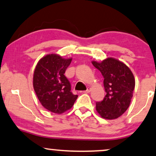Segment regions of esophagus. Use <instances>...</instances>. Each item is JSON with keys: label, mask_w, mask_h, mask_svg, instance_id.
Listing matches in <instances>:
<instances>
[{"label": "esophagus", "mask_w": 156, "mask_h": 156, "mask_svg": "<svg viewBox=\"0 0 156 156\" xmlns=\"http://www.w3.org/2000/svg\"><path fill=\"white\" fill-rule=\"evenodd\" d=\"M90 90H91V88L90 87H87V89L85 90V91H84V93H89L90 92Z\"/></svg>", "instance_id": "34e87169"}]
</instances>
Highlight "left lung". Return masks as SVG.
Segmentation results:
<instances>
[{
  "label": "left lung",
  "instance_id": "obj_1",
  "mask_svg": "<svg viewBox=\"0 0 156 156\" xmlns=\"http://www.w3.org/2000/svg\"><path fill=\"white\" fill-rule=\"evenodd\" d=\"M92 63L103 75L106 93L101 102L96 103V111L102 118L115 119L122 116L129 106L133 96L135 80L125 63L113 58Z\"/></svg>",
  "mask_w": 156,
  "mask_h": 156
}]
</instances>
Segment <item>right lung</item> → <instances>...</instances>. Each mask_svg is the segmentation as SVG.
<instances>
[{
    "label": "right lung",
    "mask_w": 156,
    "mask_h": 156,
    "mask_svg": "<svg viewBox=\"0 0 156 156\" xmlns=\"http://www.w3.org/2000/svg\"><path fill=\"white\" fill-rule=\"evenodd\" d=\"M72 58H63L51 53L42 58L36 65L33 87L38 100L45 108L54 113L72 108L77 95L71 92V84L64 73Z\"/></svg>",
    "instance_id": "add662e5"
}]
</instances>
